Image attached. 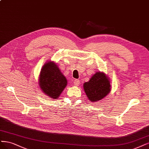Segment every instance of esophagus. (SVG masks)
Here are the masks:
<instances>
[{
	"instance_id": "esophagus-1",
	"label": "esophagus",
	"mask_w": 149,
	"mask_h": 149,
	"mask_svg": "<svg viewBox=\"0 0 149 149\" xmlns=\"http://www.w3.org/2000/svg\"><path fill=\"white\" fill-rule=\"evenodd\" d=\"M74 84L76 86H78L80 84V81L79 79H75L74 80Z\"/></svg>"
}]
</instances>
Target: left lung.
I'll return each instance as SVG.
<instances>
[{
  "label": "left lung",
  "mask_w": 149,
  "mask_h": 149,
  "mask_svg": "<svg viewBox=\"0 0 149 149\" xmlns=\"http://www.w3.org/2000/svg\"><path fill=\"white\" fill-rule=\"evenodd\" d=\"M83 88L89 100L97 102L104 98L110 92V81L104 73L98 71L88 82L84 83Z\"/></svg>",
  "instance_id": "8db88e82"
}]
</instances>
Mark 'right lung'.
<instances>
[{
	"instance_id": "right-lung-1",
	"label": "right lung",
	"mask_w": 149,
	"mask_h": 149,
	"mask_svg": "<svg viewBox=\"0 0 149 149\" xmlns=\"http://www.w3.org/2000/svg\"><path fill=\"white\" fill-rule=\"evenodd\" d=\"M39 83L45 95L57 99L67 85V80L54 61H47L40 71Z\"/></svg>"
}]
</instances>
